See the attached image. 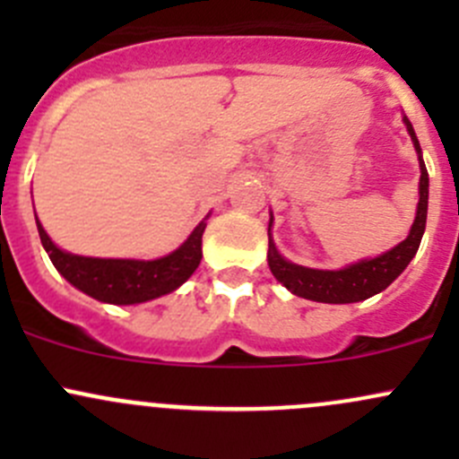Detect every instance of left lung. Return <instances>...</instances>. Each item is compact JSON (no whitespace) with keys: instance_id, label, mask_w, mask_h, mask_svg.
Listing matches in <instances>:
<instances>
[{"instance_id":"8db88e82","label":"left lung","mask_w":459,"mask_h":459,"mask_svg":"<svg viewBox=\"0 0 459 459\" xmlns=\"http://www.w3.org/2000/svg\"><path fill=\"white\" fill-rule=\"evenodd\" d=\"M409 135L413 140L415 151L422 152L420 148L418 137H415L413 126L409 119L404 117ZM420 204H418V215H415L411 233L404 242L397 244L384 255L364 259V262L346 266L342 271H316V268L298 266V264L286 262L284 257L277 253L275 244H273L271 233H268V266L271 273L286 286L293 290L298 298L313 299V302L324 304H351V302H362V299L371 298V295L379 293L386 289L406 266L411 259L418 253L420 242H422L424 229H427V211H429V173L424 166L422 155H420ZM273 221V220H271ZM271 230V226H268Z\"/></svg>"}]
</instances>
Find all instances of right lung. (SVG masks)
<instances>
[{
  "instance_id": "1",
  "label": "right lung",
  "mask_w": 459,
  "mask_h": 459,
  "mask_svg": "<svg viewBox=\"0 0 459 459\" xmlns=\"http://www.w3.org/2000/svg\"><path fill=\"white\" fill-rule=\"evenodd\" d=\"M204 229L206 224L202 221L191 238L170 255L140 262V259H97L64 253L50 242L37 220L39 239L53 266L82 293L108 304L148 302L182 286L200 266Z\"/></svg>"
}]
</instances>
